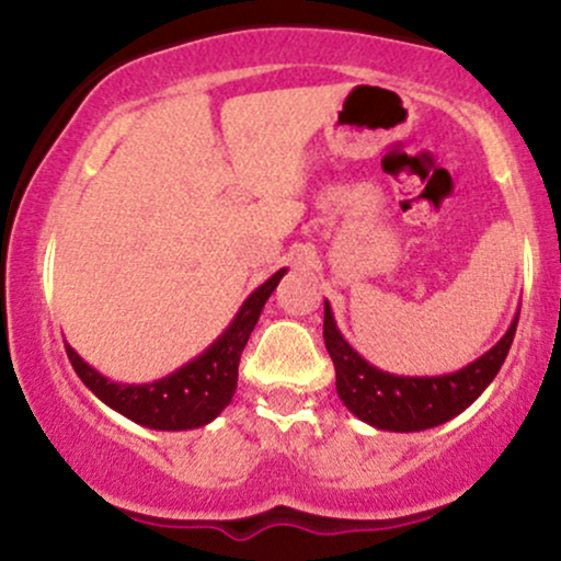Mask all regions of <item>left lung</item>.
I'll use <instances>...</instances> for the list:
<instances>
[{"label":"left lung","mask_w":561,"mask_h":561,"mask_svg":"<svg viewBox=\"0 0 561 561\" xmlns=\"http://www.w3.org/2000/svg\"><path fill=\"white\" fill-rule=\"evenodd\" d=\"M519 313L504 337L459 371L437 377H405L371 366L337 330L330 302L324 300V343L337 375V396L351 414L388 433H420L454 420L493 382L517 332Z\"/></svg>","instance_id":"8db88e82"}]
</instances>
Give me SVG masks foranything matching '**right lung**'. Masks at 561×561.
<instances>
[{"instance_id": "add662e5", "label": "right lung", "mask_w": 561, "mask_h": 561, "mask_svg": "<svg viewBox=\"0 0 561 561\" xmlns=\"http://www.w3.org/2000/svg\"><path fill=\"white\" fill-rule=\"evenodd\" d=\"M287 268H279L272 279L255 287L227 330L218 334L199 356L179 366L169 377L156 379V382H113L83 362L70 345H66V353L81 382L102 403L124 414L126 420L150 430H171V433L205 427L231 403V396L237 390V366H240L244 345H248V337L253 327L259 324L263 306L272 298Z\"/></svg>"}]
</instances>
